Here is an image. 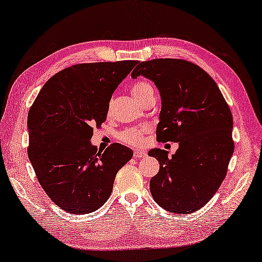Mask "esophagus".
<instances>
[{
    "label": "esophagus",
    "instance_id": "1",
    "mask_svg": "<svg viewBox=\"0 0 262 262\" xmlns=\"http://www.w3.org/2000/svg\"><path fill=\"white\" fill-rule=\"evenodd\" d=\"M146 154L144 150H135V153H134V157L135 158H146Z\"/></svg>",
    "mask_w": 262,
    "mask_h": 262
}]
</instances>
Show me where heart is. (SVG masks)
Here are the masks:
<instances>
[{
    "label": "heart",
    "mask_w": 262,
    "mask_h": 262,
    "mask_svg": "<svg viewBox=\"0 0 262 262\" xmlns=\"http://www.w3.org/2000/svg\"><path fill=\"white\" fill-rule=\"evenodd\" d=\"M131 93L134 95V98L139 103H141L150 93H154V90L153 86L147 81H137L131 86ZM145 131L146 128L143 127L126 128V130H124L119 134V139L130 145H139L141 143V138H143Z\"/></svg>",
    "instance_id": "heart-1"
}]
</instances>
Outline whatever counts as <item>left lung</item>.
Here are the masks:
<instances>
[{"instance_id": "left-lung-1", "label": "left lung", "mask_w": 262, "mask_h": 262, "mask_svg": "<svg viewBox=\"0 0 262 262\" xmlns=\"http://www.w3.org/2000/svg\"><path fill=\"white\" fill-rule=\"evenodd\" d=\"M152 80L161 95L157 140L180 144L168 158L164 149L148 155L160 162L150 193L168 212L190 214L208 203L227 175L232 157V115L219 86L194 63L177 58L141 62L131 77Z\"/></svg>"}]
</instances>
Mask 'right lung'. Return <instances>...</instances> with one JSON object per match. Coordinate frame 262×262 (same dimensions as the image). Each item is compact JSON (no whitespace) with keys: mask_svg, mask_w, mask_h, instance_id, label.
<instances>
[{"mask_svg":"<svg viewBox=\"0 0 262 262\" xmlns=\"http://www.w3.org/2000/svg\"><path fill=\"white\" fill-rule=\"evenodd\" d=\"M137 61L81 63L46 82L27 116V154L53 203L72 214L99 209L112 194L117 171L132 150L113 144L98 152L93 127L107 118L114 91Z\"/></svg>","mask_w":262,"mask_h":262,"instance_id":"right-lung-1","label":"right lung"}]
</instances>
